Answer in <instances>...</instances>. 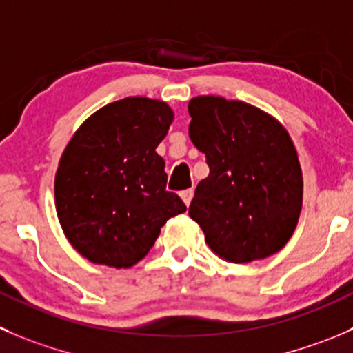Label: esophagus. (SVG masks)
<instances>
[{
    "mask_svg": "<svg viewBox=\"0 0 353 353\" xmlns=\"http://www.w3.org/2000/svg\"><path fill=\"white\" fill-rule=\"evenodd\" d=\"M181 198H183V201L186 205H190L191 203V198H193V194H194V191L193 190H184V191H181Z\"/></svg>",
    "mask_w": 353,
    "mask_h": 353,
    "instance_id": "esophagus-1",
    "label": "esophagus"
}]
</instances>
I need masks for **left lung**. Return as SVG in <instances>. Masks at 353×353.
Here are the masks:
<instances>
[{
  "mask_svg": "<svg viewBox=\"0 0 353 353\" xmlns=\"http://www.w3.org/2000/svg\"><path fill=\"white\" fill-rule=\"evenodd\" d=\"M190 138L205 153L190 217L221 259H265L292 238L302 210L303 179L288 131L260 108L221 97L188 105Z\"/></svg>",
  "mask_w": 353,
  "mask_h": 353,
  "instance_id": "obj_1",
  "label": "left lung"
}]
</instances>
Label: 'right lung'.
Returning <instances> with one entry per match:
<instances>
[{
    "label": "right lung",
    "instance_id": "right-lung-1",
    "mask_svg": "<svg viewBox=\"0 0 353 353\" xmlns=\"http://www.w3.org/2000/svg\"><path fill=\"white\" fill-rule=\"evenodd\" d=\"M172 119L163 101L124 98L85 119L63 150L54 176L58 221L90 262L131 268L160 228L186 212L165 190V162L155 152Z\"/></svg>",
    "mask_w": 353,
    "mask_h": 353
}]
</instances>
